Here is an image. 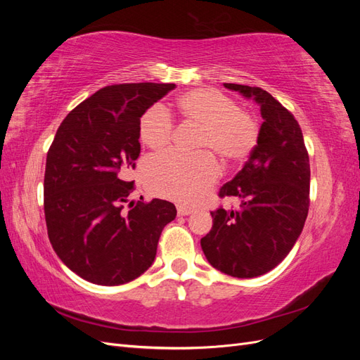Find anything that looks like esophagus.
Segmentation results:
<instances>
[{"label": "esophagus", "mask_w": 360, "mask_h": 360, "mask_svg": "<svg viewBox=\"0 0 360 360\" xmlns=\"http://www.w3.org/2000/svg\"><path fill=\"white\" fill-rule=\"evenodd\" d=\"M192 212H193V209H191V207H188V205H177V213L180 216H188Z\"/></svg>", "instance_id": "34e87169"}]
</instances>
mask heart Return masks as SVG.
I'll return each instance as SVG.
<instances>
[{
  "label": "heart",
  "instance_id": "heart-1",
  "mask_svg": "<svg viewBox=\"0 0 360 360\" xmlns=\"http://www.w3.org/2000/svg\"><path fill=\"white\" fill-rule=\"evenodd\" d=\"M176 106L184 122L201 126L198 148L213 150L230 163L245 160L255 150L258 120L233 97L216 89H193L179 96ZM172 134L174 120L163 108L151 106L141 117L139 135L150 148L168 147ZM144 176L151 193L193 205L219 179L221 168L209 151L193 156L167 151L147 162Z\"/></svg>",
  "mask_w": 360,
  "mask_h": 360
}]
</instances>
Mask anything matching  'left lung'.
I'll list each match as a JSON object with an SVG mask.
<instances>
[{"label":"left lung","instance_id":"1","mask_svg":"<svg viewBox=\"0 0 360 360\" xmlns=\"http://www.w3.org/2000/svg\"><path fill=\"white\" fill-rule=\"evenodd\" d=\"M254 97L264 122L242 171L219 197L240 200L237 210L210 212L213 226L201 238L209 263L234 278L264 275L284 259L300 236L309 210V156L297 120L259 86L224 84Z\"/></svg>","mask_w":360,"mask_h":360}]
</instances>
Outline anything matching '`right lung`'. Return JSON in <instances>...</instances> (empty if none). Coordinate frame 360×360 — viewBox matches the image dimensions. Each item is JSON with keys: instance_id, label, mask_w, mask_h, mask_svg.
Masks as SVG:
<instances>
[{"instance_id": "add662e5", "label": "right lung", "mask_w": 360, "mask_h": 360, "mask_svg": "<svg viewBox=\"0 0 360 360\" xmlns=\"http://www.w3.org/2000/svg\"><path fill=\"white\" fill-rule=\"evenodd\" d=\"M176 84H114L63 120L48 150L43 207L49 242L76 275L122 285L153 264L163 226L177 214L165 200L134 202L139 123Z\"/></svg>"}]
</instances>
